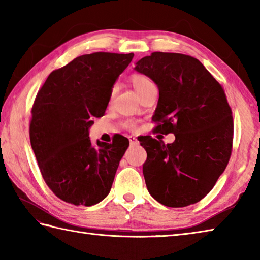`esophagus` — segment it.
Returning <instances> with one entry per match:
<instances>
[{
	"label": "esophagus",
	"mask_w": 260,
	"mask_h": 260,
	"mask_svg": "<svg viewBox=\"0 0 260 260\" xmlns=\"http://www.w3.org/2000/svg\"><path fill=\"white\" fill-rule=\"evenodd\" d=\"M128 140H129V143H131L132 145L137 144V143H139V141H137L134 136H129V137H128Z\"/></svg>",
	"instance_id": "esophagus-1"
}]
</instances>
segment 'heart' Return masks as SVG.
Wrapping results in <instances>:
<instances>
[{"label": "heart", "instance_id": "1", "mask_svg": "<svg viewBox=\"0 0 260 260\" xmlns=\"http://www.w3.org/2000/svg\"><path fill=\"white\" fill-rule=\"evenodd\" d=\"M131 82L132 85L134 86L135 90L137 91L139 95H143L148 88H151L152 86H154L153 82L150 80L148 77H146L145 75H142V74H133L131 76ZM129 127H133L131 123H127Z\"/></svg>", "mask_w": 260, "mask_h": 260}]
</instances>
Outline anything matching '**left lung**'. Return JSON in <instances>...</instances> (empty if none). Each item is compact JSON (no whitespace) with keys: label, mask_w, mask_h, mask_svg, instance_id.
I'll return each instance as SVG.
<instances>
[{"label":"left lung","mask_w":260,"mask_h":260,"mask_svg":"<svg viewBox=\"0 0 260 260\" xmlns=\"http://www.w3.org/2000/svg\"><path fill=\"white\" fill-rule=\"evenodd\" d=\"M135 70L157 85L156 132L175 135L167 145L151 136L140 141L147 153V190L167 207L197 203L212 190L233 151V112L223 88L198 59L182 53L153 52Z\"/></svg>","instance_id":"1"}]
</instances>
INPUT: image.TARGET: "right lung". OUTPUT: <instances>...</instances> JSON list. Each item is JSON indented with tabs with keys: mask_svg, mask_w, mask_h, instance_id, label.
<instances>
[{
	"mask_svg": "<svg viewBox=\"0 0 260 260\" xmlns=\"http://www.w3.org/2000/svg\"><path fill=\"white\" fill-rule=\"evenodd\" d=\"M134 53L93 52L53 70L31 109L30 142L47 185L62 201L90 207L108 196L129 145L97 141L89 128L107 108L113 86Z\"/></svg>",
	"mask_w": 260,
	"mask_h": 260,
	"instance_id": "right-lung-1",
	"label": "right lung"
}]
</instances>
